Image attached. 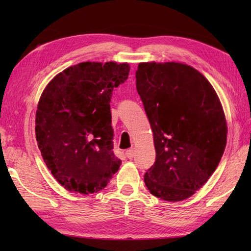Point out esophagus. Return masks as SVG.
Here are the masks:
<instances>
[{"mask_svg":"<svg viewBox=\"0 0 251 251\" xmlns=\"http://www.w3.org/2000/svg\"><path fill=\"white\" fill-rule=\"evenodd\" d=\"M125 154H126V156H127V158L131 159V158H133V157L135 156V150H134V148H130V150L126 151Z\"/></svg>","mask_w":251,"mask_h":251,"instance_id":"34e87169","label":"esophagus"}]
</instances>
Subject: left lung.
<instances>
[{"instance_id": "obj_1", "label": "left lung", "mask_w": 251, "mask_h": 251, "mask_svg": "<svg viewBox=\"0 0 251 251\" xmlns=\"http://www.w3.org/2000/svg\"><path fill=\"white\" fill-rule=\"evenodd\" d=\"M136 88L151 123L156 160L144 180L150 193L181 201L216 171L227 143L217 94L201 73L181 63H141Z\"/></svg>"}]
</instances>
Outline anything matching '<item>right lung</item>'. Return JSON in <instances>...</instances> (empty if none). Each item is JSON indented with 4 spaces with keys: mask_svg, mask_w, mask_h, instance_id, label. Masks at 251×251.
<instances>
[{
    "mask_svg": "<svg viewBox=\"0 0 251 251\" xmlns=\"http://www.w3.org/2000/svg\"><path fill=\"white\" fill-rule=\"evenodd\" d=\"M129 70L127 63H79L57 74L42 93L37 145L55 179L70 192L99 193L121 166L113 152L109 103Z\"/></svg>",
    "mask_w": 251,
    "mask_h": 251,
    "instance_id": "right-lung-1",
    "label": "right lung"
}]
</instances>
